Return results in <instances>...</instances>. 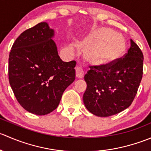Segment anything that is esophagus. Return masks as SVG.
Wrapping results in <instances>:
<instances>
[{"instance_id": "obj_1", "label": "esophagus", "mask_w": 151, "mask_h": 151, "mask_svg": "<svg viewBox=\"0 0 151 151\" xmlns=\"http://www.w3.org/2000/svg\"><path fill=\"white\" fill-rule=\"evenodd\" d=\"M84 76V71L81 67H77L76 68V77L77 78H83Z\"/></svg>"}]
</instances>
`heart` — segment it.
Segmentation results:
<instances>
[{"instance_id": "heart-1", "label": "heart", "mask_w": 151, "mask_h": 151, "mask_svg": "<svg viewBox=\"0 0 151 151\" xmlns=\"http://www.w3.org/2000/svg\"><path fill=\"white\" fill-rule=\"evenodd\" d=\"M80 43L86 47L85 58L96 66H108L115 63L122 57L126 48L122 35L106 28L94 30Z\"/></svg>"}]
</instances>
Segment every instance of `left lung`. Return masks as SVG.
Wrapping results in <instances>:
<instances>
[{
	"label": "left lung",
	"mask_w": 151,
	"mask_h": 151,
	"mask_svg": "<svg viewBox=\"0 0 151 151\" xmlns=\"http://www.w3.org/2000/svg\"><path fill=\"white\" fill-rule=\"evenodd\" d=\"M143 54L132 39L123 58L108 66H89L83 102L90 112L109 117L132 104L142 77Z\"/></svg>",
	"instance_id": "8db88e82"
}]
</instances>
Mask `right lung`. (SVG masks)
Instances as JSON below:
<instances>
[{
	"mask_svg": "<svg viewBox=\"0 0 151 151\" xmlns=\"http://www.w3.org/2000/svg\"><path fill=\"white\" fill-rule=\"evenodd\" d=\"M54 35L47 22H40L22 32L9 53L11 88L19 104L37 115L55 110L75 80L76 61L60 58Z\"/></svg>",
	"mask_w": 151,
	"mask_h": 151,
	"instance_id": "add662e5",
	"label": "right lung"
}]
</instances>
